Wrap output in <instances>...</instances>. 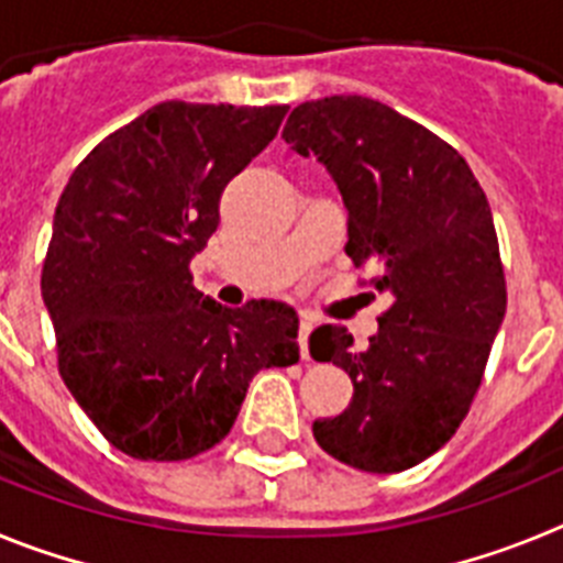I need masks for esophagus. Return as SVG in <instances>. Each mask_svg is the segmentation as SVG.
Wrapping results in <instances>:
<instances>
[{"mask_svg": "<svg viewBox=\"0 0 563 563\" xmlns=\"http://www.w3.org/2000/svg\"><path fill=\"white\" fill-rule=\"evenodd\" d=\"M310 332H312V318L307 312H301L298 318V346H301V357H310V350H307V341H310Z\"/></svg>", "mask_w": 563, "mask_h": 563, "instance_id": "1", "label": "esophagus"}]
</instances>
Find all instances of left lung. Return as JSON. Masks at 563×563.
<instances>
[{
    "label": "left lung",
    "mask_w": 563,
    "mask_h": 563,
    "mask_svg": "<svg viewBox=\"0 0 563 563\" xmlns=\"http://www.w3.org/2000/svg\"><path fill=\"white\" fill-rule=\"evenodd\" d=\"M282 137L332 174L350 213L346 256L391 296L363 352L343 327L310 335L312 357L355 386L312 434L343 465L397 474L454 437L485 375L507 307L494 213L454 146L372 98L301 103Z\"/></svg>",
    "instance_id": "8db88e82"
}]
</instances>
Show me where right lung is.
<instances>
[{
    "label": "right lung",
    "mask_w": 563,
    "mask_h": 563,
    "mask_svg": "<svg viewBox=\"0 0 563 563\" xmlns=\"http://www.w3.org/2000/svg\"><path fill=\"white\" fill-rule=\"evenodd\" d=\"M287 107L166 101L78 163L53 217L42 298L58 372L114 449L177 462L231 431L258 369L298 361L282 301L217 305L188 271L220 197Z\"/></svg>",
    "instance_id": "add662e5"
}]
</instances>
